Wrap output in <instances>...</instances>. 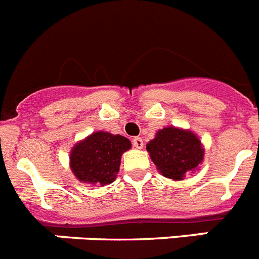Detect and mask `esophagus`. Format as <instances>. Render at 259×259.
I'll list each match as a JSON object with an SVG mask.
<instances>
[{
	"label": "esophagus",
	"mask_w": 259,
	"mask_h": 259,
	"mask_svg": "<svg viewBox=\"0 0 259 259\" xmlns=\"http://www.w3.org/2000/svg\"><path fill=\"white\" fill-rule=\"evenodd\" d=\"M132 144H134V146L136 148V149H143L144 141L141 137H135L134 140H132Z\"/></svg>",
	"instance_id": "1"
}]
</instances>
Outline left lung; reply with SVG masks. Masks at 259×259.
I'll list each match as a JSON object with an SVG mask.
<instances>
[{"mask_svg":"<svg viewBox=\"0 0 259 259\" xmlns=\"http://www.w3.org/2000/svg\"><path fill=\"white\" fill-rule=\"evenodd\" d=\"M158 171L168 179L183 180L185 174L197 170L203 161L202 144L192 131L166 127L146 144Z\"/></svg>","mask_w":259,"mask_h":259,"instance_id":"8db88e82","label":"left lung"}]
</instances>
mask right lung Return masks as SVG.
<instances>
[{
  "label": "right lung",
  "mask_w": 259,
  "mask_h": 259,
  "mask_svg": "<svg viewBox=\"0 0 259 259\" xmlns=\"http://www.w3.org/2000/svg\"><path fill=\"white\" fill-rule=\"evenodd\" d=\"M130 148L131 141L122 135L93 132L71 150V170L81 183L107 185L115 180L122 154Z\"/></svg>",
  "instance_id": "obj_1"
}]
</instances>
